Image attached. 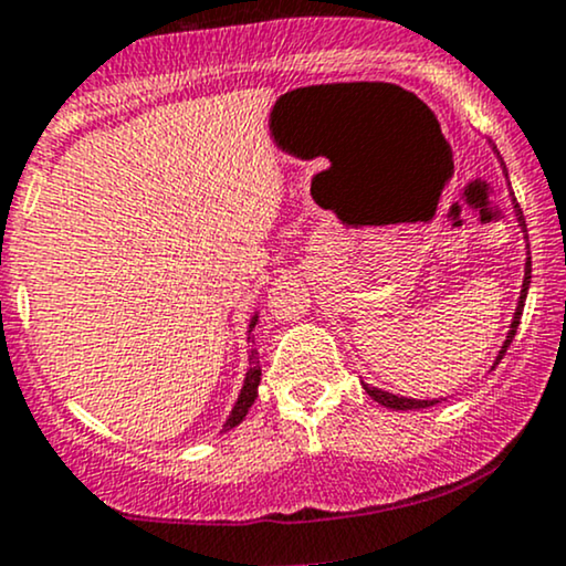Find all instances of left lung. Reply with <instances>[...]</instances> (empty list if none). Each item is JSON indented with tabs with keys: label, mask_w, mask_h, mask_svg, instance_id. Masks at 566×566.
<instances>
[{
	"label": "left lung",
	"mask_w": 566,
	"mask_h": 566,
	"mask_svg": "<svg viewBox=\"0 0 566 566\" xmlns=\"http://www.w3.org/2000/svg\"><path fill=\"white\" fill-rule=\"evenodd\" d=\"M516 220H518V226H522V229H524V218H522V212H518V205H516ZM524 231H527V229H524ZM530 279H532V258H527V263H524V284H522V295H518L516 314H513V319H511V329H509V335H505V343H503V346H500V354H497L495 365H497L500 359H503V354H505V350H509V346H511L513 335H516L518 319H522V311H524V301H527ZM365 391H367L369 396H373V399L378 401V405L388 407V409H423V407H433V405H439V399H407V396L388 394V391H382V388H373V386H367V382H365Z\"/></svg>",
	"instance_id": "left-lung-1"
}]
</instances>
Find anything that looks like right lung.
<instances>
[{
  "mask_svg": "<svg viewBox=\"0 0 566 566\" xmlns=\"http://www.w3.org/2000/svg\"><path fill=\"white\" fill-rule=\"evenodd\" d=\"M255 322H258V314L252 316L250 333H252V327H255ZM258 386H261V361H258V350H252V354H250V369H247V375H244V386H242V391H239V399L231 409L229 420L223 423V431H231V428H237L239 423H242L244 415L250 412L252 401H255Z\"/></svg>",
  "mask_w": 566,
  "mask_h": 566,
  "instance_id": "1",
  "label": "right lung"
}]
</instances>
